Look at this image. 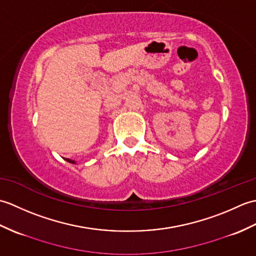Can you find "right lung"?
<instances>
[{"mask_svg": "<svg viewBox=\"0 0 256 256\" xmlns=\"http://www.w3.org/2000/svg\"><path fill=\"white\" fill-rule=\"evenodd\" d=\"M66 160H67V162H72V164H76V162H74V160H69V158H66Z\"/></svg>", "mask_w": 256, "mask_h": 256, "instance_id": "add662e5", "label": "right lung"}]
</instances>
